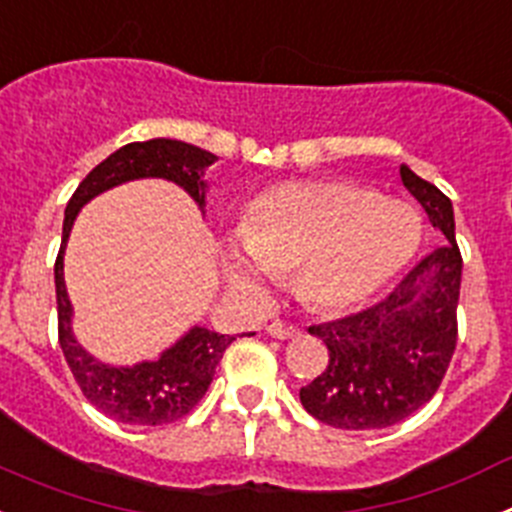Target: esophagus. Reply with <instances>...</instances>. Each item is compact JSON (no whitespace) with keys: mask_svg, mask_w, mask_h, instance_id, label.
<instances>
[{"mask_svg":"<svg viewBox=\"0 0 512 512\" xmlns=\"http://www.w3.org/2000/svg\"><path fill=\"white\" fill-rule=\"evenodd\" d=\"M266 333H269L271 338H279V341H284V338L300 336V325H292V323H282V320H274V323L266 325Z\"/></svg>","mask_w":512,"mask_h":512,"instance_id":"34e87169","label":"esophagus"}]
</instances>
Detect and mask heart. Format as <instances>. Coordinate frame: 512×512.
I'll return each mask as SVG.
<instances>
[{
    "label": "heart",
    "instance_id": "1",
    "mask_svg": "<svg viewBox=\"0 0 512 512\" xmlns=\"http://www.w3.org/2000/svg\"><path fill=\"white\" fill-rule=\"evenodd\" d=\"M241 253H225L235 292L261 295L259 271L292 279L320 310H348L413 261L423 223L413 205L346 179L289 182L261 192L238 228Z\"/></svg>",
    "mask_w": 512,
    "mask_h": 512
}]
</instances>
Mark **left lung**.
<instances>
[{
    "mask_svg": "<svg viewBox=\"0 0 512 512\" xmlns=\"http://www.w3.org/2000/svg\"><path fill=\"white\" fill-rule=\"evenodd\" d=\"M400 176L446 243L415 264L382 302L307 328L328 346V366L300 390L302 408L343 431L390 428L423 408L441 387L456 348L461 253L454 207L405 164Z\"/></svg>",
    "mask_w": 512,
    "mask_h": 512,
    "instance_id": "left-lung-1",
    "label": "left lung"
}]
</instances>
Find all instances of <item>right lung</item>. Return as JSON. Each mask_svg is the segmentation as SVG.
<instances>
[{"mask_svg": "<svg viewBox=\"0 0 512 512\" xmlns=\"http://www.w3.org/2000/svg\"><path fill=\"white\" fill-rule=\"evenodd\" d=\"M217 161L210 151L189 146L182 140L153 138L128 143L99 166L76 187L63 217L61 251L56 259V302H58V343L69 361L76 384L99 413L117 423L164 425L184 418L205 397L215 369L223 359L233 336L194 325L156 361H140L133 366H110L94 359L79 346L71 330V300L63 282V251L74 228L79 210L97 194L133 182V179H169L179 184L200 207H205V169ZM253 336V333H248Z\"/></svg>", "mask_w": 512, "mask_h": 512, "instance_id": "right-lung-1", "label": "right lung"}]
</instances>
